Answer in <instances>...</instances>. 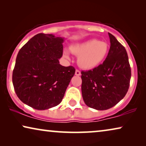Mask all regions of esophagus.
<instances>
[{
    "mask_svg": "<svg viewBox=\"0 0 146 146\" xmlns=\"http://www.w3.org/2000/svg\"><path fill=\"white\" fill-rule=\"evenodd\" d=\"M75 75H76V76H80V75H81V72H80V71L78 70H76V72H75Z\"/></svg>",
    "mask_w": 146,
    "mask_h": 146,
    "instance_id": "esophagus-1",
    "label": "esophagus"
}]
</instances>
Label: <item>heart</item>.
<instances>
[{
    "label": "heart",
    "mask_w": 146,
    "mask_h": 146,
    "mask_svg": "<svg viewBox=\"0 0 146 146\" xmlns=\"http://www.w3.org/2000/svg\"><path fill=\"white\" fill-rule=\"evenodd\" d=\"M70 51L78 56V63L80 66L86 70L95 68L101 64L109 53L108 44L105 41L91 39L84 42L72 45ZM64 56L69 58L68 51H64Z\"/></svg>",
    "instance_id": "obj_1"
}]
</instances>
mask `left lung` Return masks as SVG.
Masks as SVG:
<instances>
[{
    "instance_id": "left-lung-1",
    "label": "left lung",
    "mask_w": 146,
    "mask_h": 146,
    "mask_svg": "<svg viewBox=\"0 0 146 146\" xmlns=\"http://www.w3.org/2000/svg\"><path fill=\"white\" fill-rule=\"evenodd\" d=\"M109 53L104 62L88 71H82V94L86 104L98 110L116 105L126 94L131 68L125 48L108 33Z\"/></svg>"
}]
</instances>
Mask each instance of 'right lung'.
<instances>
[{
  "label": "right lung",
  "mask_w": 146,
  "mask_h": 146,
  "mask_svg": "<svg viewBox=\"0 0 146 146\" xmlns=\"http://www.w3.org/2000/svg\"><path fill=\"white\" fill-rule=\"evenodd\" d=\"M64 38L40 33L30 39L18 53L13 84L19 98L36 110H44L62 100L75 68L63 66Z\"/></svg>",
  "instance_id": "right-lung-1"
}]
</instances>
